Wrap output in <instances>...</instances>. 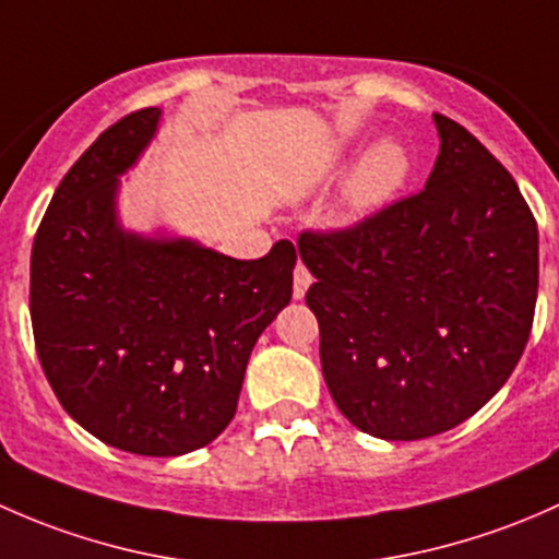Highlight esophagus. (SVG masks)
<instances>
[{"label":"esophagus","mask_w":559,"mask_h":559,"mask_svg":"<svg viewBox=\"0 0 559 559\" xmlns=\"http://www.w3.org/2000/svg\"><path fill=\"white\" fill-rule=\"evenodd\" d=\"M309 285H312V274L307 272V266H296V272H293V296L304 298Z\"/></svg>","instance_id":"esophagus-1"}]
</instances>
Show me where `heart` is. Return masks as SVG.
Segmentation results:
<instances>
[{
  "instance_id": "obj_1",
  "label": "heart",
  "mask_w": 559,
  "mask_h": 559,
  "mask_svg": "<svg viewBox=\"0 0 559 559\" xmlns=\"http://www.w3.org/2000/svg\"><path fill=\"white\" fill-rule=\"evenodd\" d=\"M347 142L342 153H347ZM414 175V155L406 142L395 136H384L368 145L364 155L355 160L347 182H344V212L355 221L373 215L382 206H388L406 188Z\"/></svg>"
}]
</instances>
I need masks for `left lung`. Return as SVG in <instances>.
Listing matches in <instances>:
<instances>
[{
    "label": "left lung",
    "instance_id": "8db88e82",
    "mask_svg": "<svg viewBox=\"0 0 559 559\" xmlns=\"http://www.w3.org/2000/svg\"><path fill=\"white\" fill-rule=\"evenodd\" d=\"M417 195L355 228L301 234L320 364L338 412L384 441L444 433L479 412L525 353L538 226L514 177L444 115Z\"/></svg>",
    "mask_w": 559,
    "mask_h": 559
}]
</instances>
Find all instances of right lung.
Listing matches in <instances>:
<instances>
[{
	"label": "right lung",
	"mask_w": 559,
	"mask_h": 559,
	"mask_svg": "<svg viewBox=\"0 0 559 559\" xmlns=\"http://www.w3.org/2000/svg\"><path fill=\"white\" fill-rule=\"evenodd\" d=\"M160 109L126 115L88 147L50 199L32 247L39 364L74 423L147 457L201 450L237 414L258 336L293 296L296 247L237 261L188 237L123 228L120 177Z\"/></svg>",
	"instance_id": "obj_1"
}]
</instances>
